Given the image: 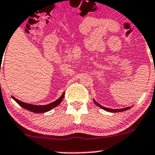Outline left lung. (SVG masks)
Returning a JSON list of instances; mask_svg holds the SVG:
<instances>
[{
    "label": "left lung",
    "mask_w": 155,
    "mask_h": 155,
    "mask_svg": "<svg viewBox=\"0 0 155 155\" xmlns=\"http://www.w3.org/2000/svg\"><path fill=\"white\" fill-rule=\"evenodd\" d=\"M94 104H96L97 107H99L100 108H101V109H104V110L107 111V112H123V111H126L127 110V109H130V107H126V108H123V109H109V108H107V107H103V106L100 105L99 104H97V103L96 102V101L94 100Z\"/></svg>",
    "instance_id": "8db88e82"
}]
</instances>
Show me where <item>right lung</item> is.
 Returning <instances> with one entry per match:
<instances>
[{
  "label": "right lung",
  "instance_id": "right-lung-1",
  "mask_svg": "<svg viewBox=\"0 0 155 155\" xmlns=\"http://www.w3.org/2000/svg\"><path fill=\"white\" fill-rule=\"evenodd\" d=\"M64 97V92L62 94L61 96L57 100V101H54V102L51 103V104H47V105H42V106H37V105H33V104H29L27 103L21 102V101H18V99L15 98L14 97H12V99L15 101L18 104H19L21 107H23L24 109H27V110L31 111L32 112H35V113H43V112H48L50 111L51 109H52L53 108L56 107L57 106H58L59 104L61 103V101H63Z\"/></svg>",
  "mask_w": 155,
  "mask_h": 155
}]
</instances>
